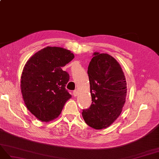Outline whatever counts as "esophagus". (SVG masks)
Instances as JSON below:
<instances>
[{
	"mask_svg": "<svg viewBox=\"0 0 159 159\" xmlns=\"http://www.w3.org/2000/svg\"><path fill=\"white\" fill-rule=\"evenodd\" d=\"M77 94H78V92H77V90H74L73 92V96H77Z\"/></svg>",
	"mask_w": 159,
	"mask_h": 159,
	"instance_id": "esophagus-1",
	"label": "esophagus"
}]
</instances>
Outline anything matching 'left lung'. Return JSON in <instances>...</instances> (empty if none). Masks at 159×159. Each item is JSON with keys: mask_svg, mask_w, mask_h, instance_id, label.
<instances>
[{"mask_svg": "<svg viewBox=\"0 0 159 159\" xmlns=\"http://www.w3.org/2000/svg\"><path fill=\"white\" fill-rule=\"evenodd\" d=\"M92 104L83 110L86 124L95 129L109 127L121 114L127 83L119 63L107 53L94 52L88 67Z\"/></svg>", "mask_w": 159, "mask_h": 159, "instance_id": "8db88e82", "label": "left lung"}]
</instances>
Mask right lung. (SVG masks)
Here are the masks:
<instances>
[{
    "mask_svg": "<svg viewBox=\"0 0 159 159\" xmlns=\"http://www.w3.org/2000/svg\"><path fill=\"white\" fill-rule=\"evenodd\" d=\"M75 57L70 51L46 47L29 59L20 80L22 98L28 110L39 120L57 118L71 95L65 86L69 80L63 66Z\"/></svg>",
    "mask_w": 159,
    "mask_h": 159,
    "instance_id": "obj_1",
    "label": "right lung"
}]
</instances>
